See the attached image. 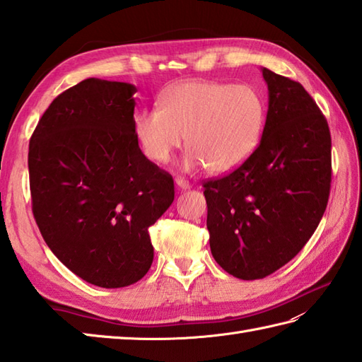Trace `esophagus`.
<instances>
[{
    "label": "esophagus",
    "mask_w": 362,
    "mask_h": 362,
    "mask_svg": "<svg viewBox=\"0 0 362 362\" xmlns=\"http://www.w3.org/2000/svg\"><path fill=\"white\" fill-rule=\"evenodd\" d=\"M175 187L179 188V189H189V182L188 180H185V179H182V177H177L175 179Z\"/></svg>",
    "instance_id": "esophagus-1"
}]
</instances>
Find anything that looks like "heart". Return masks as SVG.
Masks as SVG:
<instances>
[{"mask_svg": "<svg viewBox=\"0 0 362 362\" xmlns=\"http://www.w3.org/2000/svg\"><path fill=\"white\" fill-rule=\"evenodd\" d=\"M134 134L144 156L166 163L187 141L185 169L206 166L213 174L240 168L259 146L266 103L252 86L185 81L169 87L160 107L134 115Z\"/></svg>", "mask_w": 362, "mask_h": 362, "instance_id": "obj_1", "label": "heart"}]
</instances>
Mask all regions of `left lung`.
Segmentation results:
<instances>
[{
  "label": "left lung",
  "instance_id": "1",
  "mask_svg": "<svg viewBox=\"0 0 362 362\" xmlns=\"http://www.w3.org/2000/svg\"><path fill=\"white\" fill-rule=\"evenodd\" d=\"M269 90L259 146L244 163L204 183L216 263L241 280L271 275L303 249L328 204L332 136L302 83L261 68Z\"/></svg>",
  "mask_w": 362,
  "mask_h": 362
}]
</instances>
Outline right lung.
<instances>
[{"mask_svg": "<svg viewBox=\"0 0 362 362\" xmlns=\"http://www.w3.org/2000/svg\"><path fill=\"white\" fill-rule=\"evenodd\" d=\"M136 87L90 78L60 93L29 141L33 213L45 243L82 280L124 288L148 274L149 227L174 180L134 134Z\"/></svg>", "mask_w": 362, "mask_h": 362, "instance_id": "add662e5", "label": "right lung"}]
</instances>
